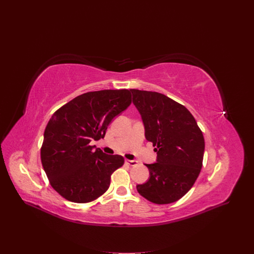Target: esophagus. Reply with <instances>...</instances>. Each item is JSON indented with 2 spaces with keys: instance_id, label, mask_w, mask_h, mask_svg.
I'll return each mask as SVG.
<instances>
[{
  "instance_id": "34e87169",
  "label": "esophagus",
  "mask_w": 254,
  "mask_h": 254,
  "mask_svg": "<svg viewBox=\"0 0 254 254\" xmlns=\"http://www.w3.org/2000/svg\"><path fill=\"white\" fill-rule=\"evenodd\" d=\"M126 163H127L128 166H131V167H133V166H135V165L137 164L136 161H130V160H126Z\"/></svg>"
}]
</instances>
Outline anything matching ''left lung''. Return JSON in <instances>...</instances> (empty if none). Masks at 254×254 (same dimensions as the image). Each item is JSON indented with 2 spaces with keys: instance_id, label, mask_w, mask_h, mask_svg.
Wrapping results in <instances>:
<instances>
[{
  "instance_id": "1",
  "label": "left lung",
  "mask_w": 254,
  "mask_h": 254,
  "mask_svg": "<svg viewBox=\"0 0 254 254\" xmlns=\"http://www.w3.org/2000/svg\"><path fill=\"white\" fill-rule=\"evenodd\" d=\"M130 91L144 135L157 152V163L146 164L149 181L137 185L136 190L155 204L176 202L193 187L201 172L205 150L202 130L184 105L165 94Z\"/></svg>"
}]
</instances>
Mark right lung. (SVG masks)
Listing matches in <instances>:
<instances>
[{
  "label": "right lung",
  "instance_id": "1",
  "mask_svg": "<svg viewBox=\"0 0 254 254\" xmlns=\"http://www.w3.org/2000/svg\"><path fill=\"white\" fill-rule=\"evenodd\" d=\"M131 103L127 89H106L78 95L61 106L48 122L41 162L52 188L74 203H89L104 194L112 174L125 159L93 150L91 140L104 137L115 117Z\"/></svg>",
  "mask_w": 254,
  "mask_h": 254
}]
</instances>
